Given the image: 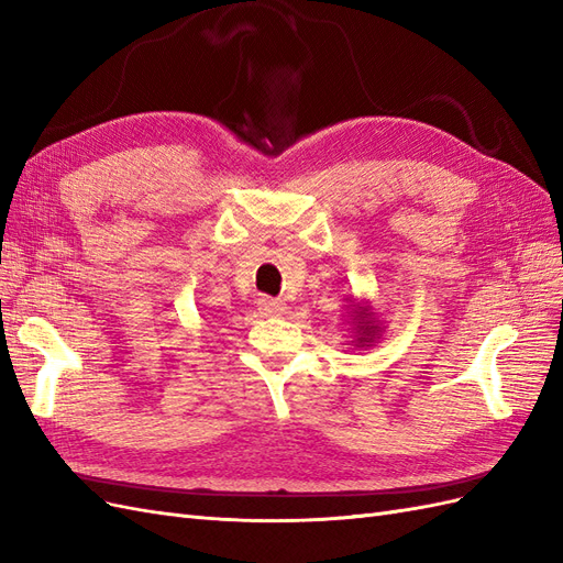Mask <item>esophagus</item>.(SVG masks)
<instances>
[{
    "label": "esophagus",
    "mask_w": 563,
    "mask_h": 563,
    "mask_svg": "<svg viewBox=\"0 0 563 563\" xmlns=\"http://www.w3.org/2000/svg\"><path fill=\"white\" fill-rule=\"evenodd\" d=\"M258 310L263 312V314H284L286 312V305H284V300H277V298H261L258 300Z\"/></svg>",
    "instance_id": "1"
}]
</instances>
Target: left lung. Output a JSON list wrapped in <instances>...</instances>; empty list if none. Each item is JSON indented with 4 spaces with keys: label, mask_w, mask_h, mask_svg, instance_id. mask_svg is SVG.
Returning <instances> with one entry per match:
<instances>
[{
    "label": "left lung",
    "mask_w": 563,
    "mask_h": 563,
    "mask_svg": "<svg viewBox=\"0 0 563 563\" xmlns=\"http://www.w3.org/2000/svg\"><path fill=\"white\" fill-rule=\"evenodd\" d=\"M362 331H364V333H366V331H371V329H368V323H366V329H362ZM366 335H368V333H366Z\"/></svg>",
    "instance_id": "1"
}]
</instances>
